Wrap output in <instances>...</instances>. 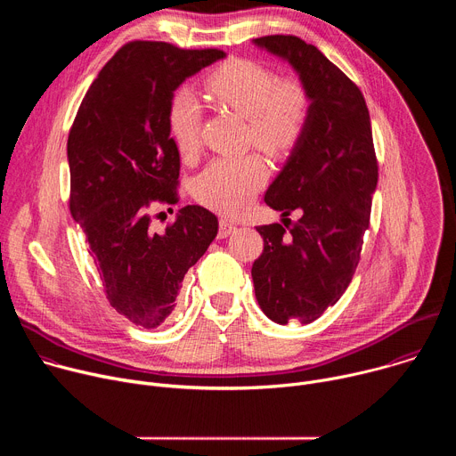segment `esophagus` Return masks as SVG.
<instances>
[{
  "instance_id": "34e87169",
  "label": "esophagus",
  "mask_w": 456,
  "mask_h": 456,
  "mask_svg": "<svg viewBox=\"0 0 456 456\" xmlns=\"http://www.w3.org/2000/svg\"><path fill=\"white\" fill-rule=\"evenodd\" d=\"M236 231V225L229 220H220V227H218V238H227L229 234H232Z\"/></svg>"
}]
</instances>
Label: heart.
<instances>
[{"mask_svg":"<svg viewBox=\"0 0 456 456\" xmlns=\"http://www.w3.org/2000/svg\"><path fill=\"white\" fill-rule=\"evenodd\" d=\"M208 95L247 118V137L271 155L290 153L303 139L310 120V95L296 79L278 81L274 70L250 59H232L204 83ZM167 124L182 157L200 148L202 104L192 92L178 90L169 102ZM267 180V166L256 155L220 157L194 178L197 200L224 215L248 208Z\"/></svg>","mask_w":456,"mask_h":456,"instance_id":"b5f03b06","label":"heart"}]
</instances>
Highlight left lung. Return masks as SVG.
I'll return each instance as SVG.
<instances>
[{
  "instance_id": "obj_1",
  "label": "left lung",
  "mask_w": 456,
  "mask_h": 456,
  "mask_svg": "<svg viewBox=\"0 0 456 456\" xmlns=\"http://www.w3.org/2000/svg\"><path fill=\"white\" fill-rule=\"evenodd\" d=\"M252 43L287 61L312 101L303 139L265 192L288 229L256 227L265 243L250 271L271 321L308 324L339 301L359 264L379 176L371 122L361 90L314 45L296 36ZM296 208L304 215L289 226Z\"/></svg>"
}]
</instances>
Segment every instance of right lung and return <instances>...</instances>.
<instances>
[{
	"label": "right lung",
	"mask_w": 456,
	"mask_h": 456,
	"mask_svg": "<svg viewBox=\"0 0 456 456\" xmlns=\"http://www.w3.org/2000/svg\"><path fill=\"white\" fill-rule=\"evenodd\" d=\"M224 57L215 48L127 43L92 83L70 129L72 218L110 305L144 329L167 319L185 273L218 232V218L202 206L182 208L153 232L148 208L178 202L180 155L167 124L175 90Z\"/></svg>",
	"instance_id": "obj_1"
}]
</instances>
